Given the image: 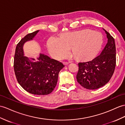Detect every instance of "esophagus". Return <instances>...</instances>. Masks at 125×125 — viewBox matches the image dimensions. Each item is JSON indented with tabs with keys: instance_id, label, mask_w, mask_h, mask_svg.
<instances>
[{
	"instance_id": "34e87169",
	"label": "esophagus",
	"mask_w": 125,
	"mask_h": 125,
	"mask_svg": "<svg viewBox=\"0 0 125 125\" xmlns=\"http://www.w3.org/2000/svg\"><path fill=\"white\" fill-rule=\"evenodd\" d=\"M63 65L66 66V65H68L69 64V62H63Z\"/></svg>"
}]
</instances>
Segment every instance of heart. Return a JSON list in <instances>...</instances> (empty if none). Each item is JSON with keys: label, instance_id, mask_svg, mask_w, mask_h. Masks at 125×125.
Wrapping results in <instances>:
<instances>
[{"label": "heart", "instance_id": "obj_1", "mask_svg": "<svg viewBox=\"0 0 125 125\" xmlns=\"http://www.w3.org/2000/svg\"><path fill=\"white\" fill-rule=\"evenodd\" d=\"M102 42L103 38L100 33L83 30L65 33L60 38L51 36L48 41V48L51 55L57 59L67 57L71 48L76 58L86 60L95 55Z\"/></svg>", "mask_w": 125, "mask_h": 125}]
</instances>
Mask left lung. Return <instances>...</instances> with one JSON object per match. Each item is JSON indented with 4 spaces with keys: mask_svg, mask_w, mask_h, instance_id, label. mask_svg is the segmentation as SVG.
Here are the masks:
<instances>
[{
    "mask_svg": "<svg viewBox=\"0 0 125 125\" xmlns=\"http://www.w3.org/2000/svg\"><path fill=\"white\" fill-rule=\"evenodd\" d=\"M108 42L100 55L92 60L78 63L76 75L78 83L85 89H98L110 81L116 64V50L114 38L103 29Z\"/></svg>",
    "mask_w": 125,
    "mask_h": 125,
    "instance_id": "8db88e82",
    "label": "left lung"
}]
</instances>
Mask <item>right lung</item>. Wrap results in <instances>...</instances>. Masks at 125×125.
<instances>
[{"label":"right lung","instance_id":"right-lung-1","mask_svg":"<svg viewBox=\"0 0 125 125\" xmlns=\"http://www.w3.org/2000/svg\"><path fill=\"white\" fill-rule=\"evenodd\" d=\"M39 30L21 39L15 49L14 69L18 83L27 92L34 95H48L56 86L58 74L64 65L43 54L37 59L24 56L23 46L32 40Z\"/></svg>","mask_w":125,"mask_h":125}]
</instances>
